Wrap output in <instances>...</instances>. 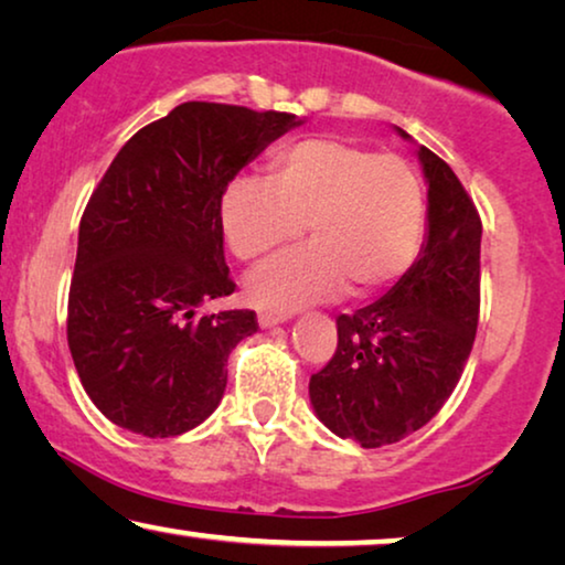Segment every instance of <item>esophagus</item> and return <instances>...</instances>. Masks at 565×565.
Segmentation results:
<instances>
[{
    "mask_svg": "<svg viewBox=\"0 0 565 565\" xmlns=\"http://www.w3.org/2000/svg\"><path fill=\"white\" fill-rule=\"evenodd\" d=\"M284 315H271V311H260L258 315V324L264 327V330H268V327H276L279 322H284Z\"/></svg>",
    "mask_w": 565,
    "mask_h": 565,
    "instance_id": "obj_1",
    "label": "esophagus"
}]
</instances>
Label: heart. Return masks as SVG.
<instances>
[{"label":"heart","mask_w":565,"mask_h":565,"mask_svg":"<svg viewBox=\"0 0 565 565\" xmlns=\"http://www.w3.org/2000/svg\"><path fill=\"white\" fill-rule=\"evenodd\" d=\"M311 233L246 281L256 307L289 311L385 291L414 266L424 241L426 198L406 159L342 139H305L276 151L274 180L241 174L221 198V228L235 258L254 260Z\"/></svg>","instance_id":"heart-1"}]
</instances>
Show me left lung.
I'll use <instances>...</instances> for the list:
<instances>
[{"label": "left lung", "mask_w": 565, "mask_h": 565, "mask_svg": "<svg viewBox=\"0 0 565 565\" xmlns=\"http://www.w3.org/2000/svg\"><path fill=\"white\" fill-rule=\"evenodd\" d=\"M418 159L428 182L424 248L383 299L337 317L334 355L309 381L319 420L365 449L406 439L439 414L477 334L482 221L441 157L420 147Z\"/></svg>", "instance_id": "left-lung-1"}]
</instances>
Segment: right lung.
<instances>
[{
  "label": "right lung",
  "instance_id": "obj_1",
  "mask_svg": "<svg viewBox=\"0 0 565 565\" xmlns=\"http://www.w3.org/2000/svg\"><path fill=\"white\" fill-rule=\"evenodd\" d=\"M284 111L188 100L126 141L81 217L67 348L88 398L126 431L167 439L223 398L228 355L256 311L200 315L235 291L221 198L274 139Z\"/></svg>",
  "mask_w": 565,
  "mask_h": 565
}]
</instances>
